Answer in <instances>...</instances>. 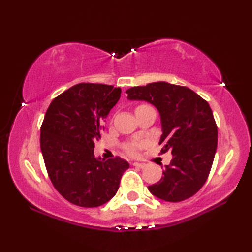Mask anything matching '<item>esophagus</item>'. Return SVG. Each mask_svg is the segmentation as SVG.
I'll return each instance as SVG.
<instances>
[{
    "label": "esophagus",
    "instance_id": "esophagus-1",
    "mask_svg": "<svg viewBox=\"0 0 252 252\" xmlns=\"http://www.w3.org/2000/svg\"><path fill=\"white\" fill-rule=\"evenodd\" d=\"M132 164L134 165V167H137V168H140V169H144V168L146 167V163H144V162H133Z\"/></svg>",
    "mask_w": 252,
    "mask_h": 252
}]
</instances>
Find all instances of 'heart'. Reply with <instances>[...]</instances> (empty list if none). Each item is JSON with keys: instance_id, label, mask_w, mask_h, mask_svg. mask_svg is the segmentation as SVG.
<instances>
[{"instance_id": "1", "label": "heart", "mask_w": 252, "mask_h": 252, "mask_svg": "<svg viewBox=\"0 0 252 252\" xmlns=\"http://www.w3.org/2000/svg\"><path fill=\"white\" fill-rule=\"evenodd\" d=\"M148 105H145V104H142V105H138L136 108H135V111H140V110H143L145 108H148ZM123 148H125V151L127 155H130V156H137L138 154H140V149L142 148V144L141 143H136V142H130V143H126L125 146H123Z\"/></svg>"}]
</instances>
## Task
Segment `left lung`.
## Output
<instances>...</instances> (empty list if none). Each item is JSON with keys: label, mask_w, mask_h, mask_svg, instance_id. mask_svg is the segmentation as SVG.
I'll return each mask as SVG.
<instances>
[{"label": "left lung", "mask_w": 252, "mask_h": 252, "mask_svg": "<svg viewBox=\"0 0 252 252\" xmlns=\"http://www.w3.org/2000/svg\"><path fill=\"white\" fill-rule=\"evenodd\" d=\"M127 99L145 100L161 119V153L172 160L149 191L160 199L178 202L194 196L206 183L218 146V127L207 101L186 87L154 82L126 90Z\"/></svg>", "instance_id": "obj_1"}]
</instances>
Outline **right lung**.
Here are the masks:
<instances>
[{
  "instance_id": "obj_1",
  "label": "right lung",
  "mask_w": 252,
  "mask_h": 252,
  "mask_svg": "<svg viewBox=\"0 0 252 252\" xmlns=\"http://www.w3.org/2000/svg\"><path fill=\"white\" fill-rule=\"evenodd\" d=\"M114 85L79 83L53 99L41 126L40 145L56 190L73 205L95 208L119 189L129 163L120 157L94 156L104 120L120 98Z\"/></svg>"
}]
</instances>
